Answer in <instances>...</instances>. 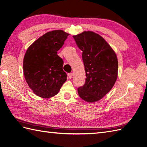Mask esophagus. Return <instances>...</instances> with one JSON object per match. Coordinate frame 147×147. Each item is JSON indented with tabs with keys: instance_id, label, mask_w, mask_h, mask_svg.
I'll return each mask as SVG.
<instances>
[{
	"instance_id": "obj_1",
	"label": "esophagus",
	"mask_w": 147,
	"mask_h": 147,
	"mask_svg": "<svg viewBox=\"0 0 147 147\" xmlns=\"http://www.w3.org/2000/svg\"><path fill=\"white\" fill-rule=\"evenodd\" d=\"M73 76V73H69L68 74V77H69V78H72Z\"/></svg>"
}]
</instances>
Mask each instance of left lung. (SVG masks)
<instances>
[{
	"label": "left lung",
	"instance_id": "8db88e82",
	"mask_svg": "<svg viewBox=\"0 0 147 147\" xmlns=\"http://www.w3.org/2000/svg\"><path fill=\"white\" fill-rule=\"evenodd\" d=\"M82 51L86 80L78 88L82 100L93 102L101 100L112 89L118 73L116 54L105 39L93 31L73 36Z\"/></svg>",
	"mask_w": 147,
	"mask_h": 147
}]
</instances>
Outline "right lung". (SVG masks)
I'll return each instance as SVG.
<instances>
[{
  "mask_svg": "<svg viewBox=\"0 0 147 147\" xmlns=\"http://www.w3.org/2000/svg\"><path fill=\"white\" fill-rule=\"evenodd\" d=\"M69 35L63 30L49 31L26 51L23 62L25 80L39 97L49 98L56 95L67 80V74L62 69L64 61L57 51Z\"/></svg>",
  "mask_w": 147,
  "mask_h": 147,
  "instance_id": "add662e5",
  "label": "right lung"
}]
</instances>
